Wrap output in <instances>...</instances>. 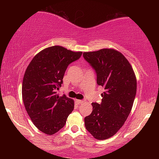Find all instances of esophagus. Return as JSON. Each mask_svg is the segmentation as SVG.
Wrapping results in <instances>:
<instances>
[{
	"label": "esophagus",
	"instance_id": "obj_1",
	"mask_svg": "<svg viewBox=\"0 0 159 159\" xmlns=\"http://www.w3.org/2000/svg\"><path fill=\"white\" fill-rule=\"evenodd\" d=\"M76 102H77V104H81L84 103V101H82V100H76Z\"/></svg>",
	"mask_w": 159,
	"mask_h": 159
}]
</instances>
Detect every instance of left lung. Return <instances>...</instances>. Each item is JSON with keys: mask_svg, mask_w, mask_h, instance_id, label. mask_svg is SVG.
<instances>
[{"mask_svg": "<svg viewBox=\"0 0 159 159\" xmlns=\"http://www.w3.org/2000/svg\"><path fill=\"white\" fill-rule=\"evenodd\" d=\"M83 57L95 71L97 84L104 88L101 103H92L93 111L84 118V125L95 139L106 140L119 131L131 111L136 77L128 60L114 49L84 52Z\"/></svg>", "mask_w": 159, "mask_h": 159, "instance_id": "obj_1", "label": "left lung"}]
</instances>
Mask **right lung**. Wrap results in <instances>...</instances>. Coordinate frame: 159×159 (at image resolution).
<instances>
[{"label": "right lung", "mask_w": 159, "mask_h": 159, "mask_svg": "<svg viewBox=\"0 0 159 159\" xmlns=\"http://www.w3.org/2000/svg\"><path fill=\"white\" fill-rule=\"evenodd\" d=\"M62 46H51L38 53L28 65L24 75L22 99L28 115L43 133L53 134L62 129L74 109V101L59 96L65 71L81 57Z\"/></svg>", "instance_id": "obj_1"}]
</instances>
